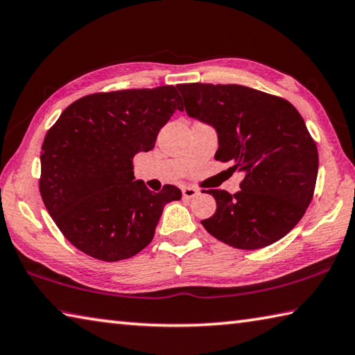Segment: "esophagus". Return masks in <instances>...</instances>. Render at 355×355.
Segmentation results:
<instances>
[{"label": "esophagus", "mask_w": 355, "mask_h": 355, "mask_svg": "<svg viewBox=\"0 0 355 355\" xmlns=\"http://www.w3.org/2000/svg\"><path fill=\"white\" fill-rule=\"evenodd\" d=\"M182 195L185 199H191L199 195V190H196L195 187H184L182 189Z\"/></svg>", "instance_id": "esophagus-1"}]
</instances>
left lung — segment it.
I'll list each match as a JSON object with an SVG mask.
<instances>
[{
    "label": "left lung",
    "instance_id": "1",
    "mask_svg": "<svg viewBox=\"0 0 355 355\" xmlns=\"http://www.w3.org/2000/svg\"><path fill=\"white\" fill-rule=\"evenodd\" d=\"M187 114L215 128L216 160L244 175L241 190H209L215 215L200 220L211 236L255 250L286 236L309 207L317 146L287 100L241 85H178Z\"/></svg>",
    "mask_w": 355,
    "mask_h": 355
}]
</instances>
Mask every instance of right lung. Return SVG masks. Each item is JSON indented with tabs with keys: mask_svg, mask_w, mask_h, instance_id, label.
Returning <instances> with one entry per match:
<instances>
[{
	"mask_svg": "<svg viewBox=\"0 0 355 355\" xmlns=\"http://www.w3.org/2000/svg\"><path fill=\"white\" fill-rule=\"evenodd\" d=\"M182 110L175 86L98 92L78 98L48 131L40 193L72 245L102 261L135 257L155 236L165 204L182 198L135 180L132 157L155 148L160 128Z\"/></svg>",
	"mask_w": 355,
	"mask_h": 355,
	"instance_id": "1",
	"label": "right lung"
}]
</instances>
